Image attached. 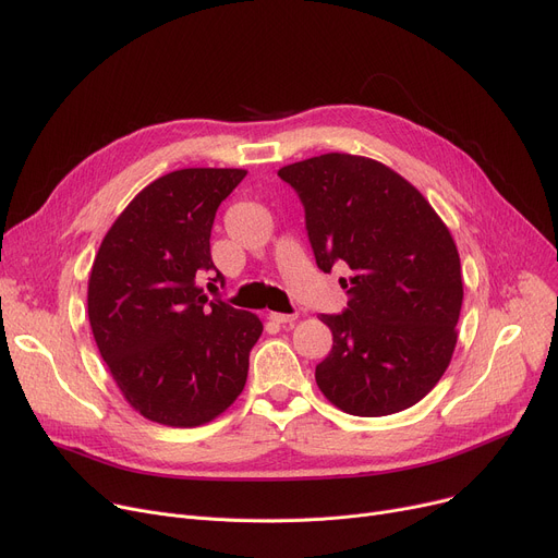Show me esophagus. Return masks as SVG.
<instances>
[{"mask_svg":"<svg viewBox=\"0 0 558 558\" xmlns=\"http://www.w3.org/2000/svg\"><path fill=\"white\" fill-rule=\"evenodd\" d=\"M269 318L276 320V324H280V326H289V324H294V320L299 318V314H278V312H271Z\"/></svg>","mask_w":558,"mask_h":558,"instance_id":"obj_1","label":"esophagus"}]
</instances>
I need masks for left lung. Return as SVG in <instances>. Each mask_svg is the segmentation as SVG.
Here are the masks:
<instances>
[{
  "label": "left lung",
  "instance_id": "obj_1",
  "mask_svg": "<svg viewBox=\"0 0 558 558\" xmlns=\"http://www.w3.org/2000/svg\"><path fill=\"white\" fill-rule=\"evenodd\" d=\"M278 175L303 203L316 267L348 269V307L320 314L332 350L316 366L318 389L366 418L416 404L457 345L463 284L450 230L412 183L371 158L326 154Z\"/></svg>",
  "mask_w": 558,
  "mask_h": 558
}]
</instances>
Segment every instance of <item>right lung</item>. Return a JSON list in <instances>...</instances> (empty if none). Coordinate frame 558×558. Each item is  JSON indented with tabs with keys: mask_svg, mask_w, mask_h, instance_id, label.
Returning <instances> with one entry per match:
<instances>
[{
	"mask_svg": "<svg viewBox=\"0 0 558 558\" xmlns=\"http://www.w3.org/2000/svg\"><path fill=\"white\" fill-rule=\"evenodd\" d=\"M244 169H179L146 185L106 232L87 282L99 353L129 404L169 427L210 423L246 385L259 318L208 299L221 201Z\"/></svg>",
	"mask_w": 558,
	"mask_h": 558,
	"instance_id": "1",
	"label": "right lung"
}]
</instances>
